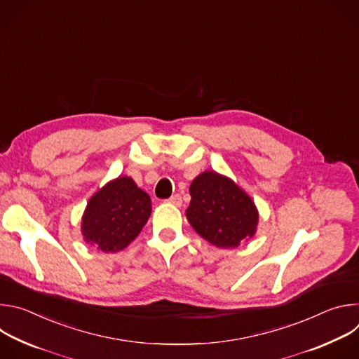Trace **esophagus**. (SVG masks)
I'll use <instances>...</instances> for the list:
<instances>
[{
  "label": "esophagus",
  "instance_id": "34e87169",
  "mask_svg": "<svg viewBox=\"0 0 359 359\" xmlns=\"http://www.w3.org/2000/svg\"><path fill=\"white\" fill-rule=\"evenodd\" d=\"M168 203L175 204V206H182V196H180V194H173V196L168 200Z\"/></svg>",
  "mask_w": 359,
  "mask_h": 359
}]
</instances>
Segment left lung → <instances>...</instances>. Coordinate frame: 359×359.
<instances>
[{
    "instance_id": "left-lung-1",
    "label": "left lung",
    "mask_w": 359,
    "mask_h": 359,
    "mask_svg": "<svg viewBox=\"0 0 359 359\" xmlns=\"http://www.w3.org/2000/svg\"><path fill=\"white\" fill-rule=\"evenodd\" d=\"M186 217L190 226L210 244L233 248L255 234L259 212L251 197L231 179L206 170L190 184Z\"/></svg>"
}]
</instances>
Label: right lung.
I'll list each match as a JSON object with an SVG mask.
<instances>
[{"label":"right lung","instance_id":"right-lung-1","mask_svg":"<svg viewBox=\"0 0 359 359\" xmlns=\"http://www.w3.org/2000/svg\"><path fill=\"white\" fill-rule=\"evenodd\" d=\"M150 213L149 194L132 177L119 176L89 198L81 226L83 240L97 251H121L137 237Z\"/></svg>","mask_w":359,"mask_h":359}]
</instances>
